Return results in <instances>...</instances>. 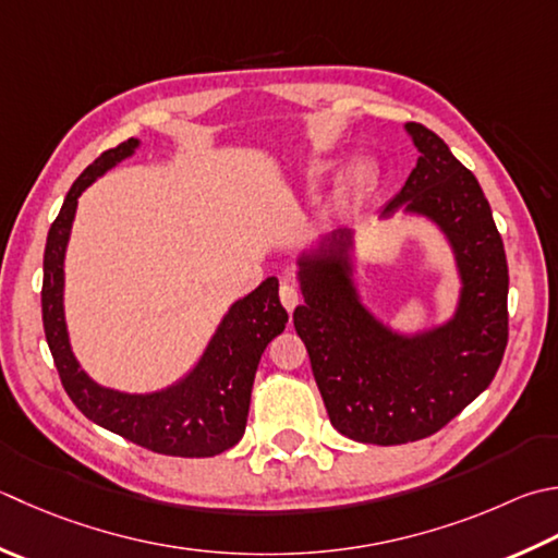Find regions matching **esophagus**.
Here are the masks:
<instances>
[{"label":"esophagus","instance_id":"1","mask_svg":"<svg viewBox=\"0 0 558 558\" xmlns=\"http://www.w3.org/2000/svg\"><path fill=\"white\" fill-rule=\"evenodd\" d=\"M280 302H282V307L292 312L302 302V290L294 286V282H282V286H280Z\"/></svg>","mask_w":558,"mask_h":558}]
</instances>
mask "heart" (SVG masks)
Returning a JSON list of instances; mask_svg holds the SVG:
<instances>
[{
  "mask_svg": "<svg viewBox=\"0 0 558 558\" xmlns=\"http://www.w3.org/2000/svg\"><path fill=\"white\" fill-rule=\"evenodd\" d=\"M324 167H316L314 173H322ZM369 179H373V169H369V163H355L351 177H348V181H351L353 189H363V185L369 183Z\"/></svg>",
  "mask_w": 558,
  "mask_h": 558,
  "instance_id": "b5f03b06",
  "label": "heart"
}]
</instances>
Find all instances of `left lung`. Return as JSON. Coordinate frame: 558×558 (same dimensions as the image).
<instances>
[{
	"instance_id": "left-lung-1",
	"label": "left lung",
	"mask_w": 558,
	"mask_h": 558,
	"mask_svg": "<svg viewBox=\"0 0 558 558\" xmlns=\"http://www.w3.org/2000/svg\"><path fill=\"white\" fill-rule=\"evenodd\" d=\"M407 130L421 157L381 217L418 213L450 239L462 276L454 319L411 338L381 326L357 302L345 229L300 258L304 304L292 314L331 425L373 445L445 428L490 385L508 345V260L482 185L433 130Z\"/></svg>"
}]
</instances>
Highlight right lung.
I'll list each match as a JSON object with an SVG mask.
<instances>
[{"instance_id":"add662e5","label":"right lung","mask_w":558,"mask_h":558,"mask_svg":"<svg viewBox=\"0 0 558 558\" xmlns=\"http://www.w3.org/2000/svg\"><path fill=\"white\" fill-rule=\"evenodd\" d=\"M135 147L137 140L120 142L118 147L106 149L89 163L72 183L60 215L50 225L46 256H43V329L62 387L86 418L151 452L215 457L242 440L258 360L288 324L276 278L260 282L244 300L232 304L193 373L157 395H123L98 387L80 369L70 348L62 310V264L76 198L96 177L133 155Z\"/></svg>"}]
</instances>
